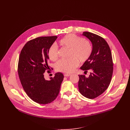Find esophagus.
<instances>
[{"instance_id":"obj_1","label":"esophagus","mask_w":130,"mask_h":130,"mask_svg":"<svg viewBox=\"0 0 130 130\" xmlns=\"http://www.w3.org/2000/svg\"><path fill=\"white\" fill-rule=\"evenodd\" d=\"M64 75L65 77H69V76H71V74H64Z\"/></svg>"}]
</instances>
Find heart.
Listing matches in <instances>:
<instances>
[{"label":"heart","mask_w":130,"mask_h":130,"mask_svg":"<svg viewBox=\"0 0 130 130\" xmlns=\"http://www.w3.org/2000/svg\"><path fill=\"white\" fill-rule=\"evenodd\" d=\"M60 46L69 49L67 59H60L55 65L56 70L66 73L74 71L78 65V61L84 63L87 61L92 53L93 47L88 40L83 39L75 34H69L59 41ZM48 56L52 61H56L58 57V49L55 45H51L48 50Z\"/></svg>","instance_id":"b5f03b06"}]
</instances>
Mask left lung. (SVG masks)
<instances>
[{
    "mask_svg": "<svg viewBox=\"0 0 130 130\" xmlns=\"http://www.w3.org/2000/svg\"><path fill=\"white\" fill-rule=\"evenodd\" d=\"M82 35L89 39L93 47L91 56L80 69L90 75L79 76L78 89L86 98L93 99L104 93L110 84L113 71L112 53L106 40L96 34L85 31Z\"/></svg>",
    "mask_w": 130,
    "mask_h": 130,
    "instance_id": "1",
    "label": "left lung"
}]
</instances>
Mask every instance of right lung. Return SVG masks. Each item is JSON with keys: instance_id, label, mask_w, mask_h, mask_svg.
Wrapping results in <instances>:
<instances>
[{"instance_id": "right-lung-1", "label": "right lung", "mask_w": 130, "mask_h": 130, "mask_svg": "<svg viewBox=\"0 0 130 130\" xmlns=\"http://www.w3.org/2000/svg\"><path fill=\"white\" fill-rule=\"evenodd\" d=\"M57 38L39 37L30 40L19 55L18 72L20 82L27 95L39 104L50 103L57 97L64 78L63 74L59 72L49 80L44 78L45 71L50 70L48 50Z\"/></svg>"}]
</instances>
